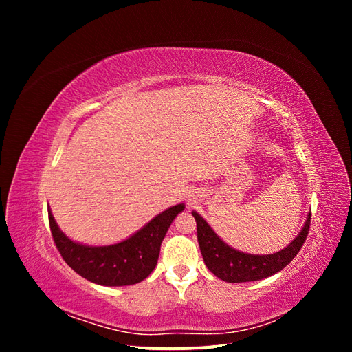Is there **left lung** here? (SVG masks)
I'll use <instances>...</instances> for the list:
<instances>
[{
  "label": "left lung",
  "mask_w": 352,
  "mask_h": 352,
  "mask_svg": "<svg viewBox=\"0 0 352 352\" xmlns=\"http://www.w3.org/2000/svg\"><path fill=\"white\" fill-rule=\"evenodd\" d=\"M192 216L197 221L198 243L206 265L219 279L229 283L261 280L285 269L304 245L311 221V212H308L301 232L287 247L278 252L258 255L229 247L201 214L192 211Z\"/></svg>",
  "instance_id": "8db88e82"
}]
</instances>
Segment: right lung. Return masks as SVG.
Here are the masks:
<instances>
[{"instance_id":"1","label":"right lung","mask_w":352,"mask_h":352,"mask_svg":"<svg viewBox=\"0 0 352 352\" xmlns=\"http://www.w3.org/2000/svg\"><path fill=\"white\" fill-rule=\"evenodd\" d=\"M184 210L185 204L170 207L132 236L104 247H92L67 238L50 208L48 219L56 247L74 272L97 285L127 286L146 279L155 269L166 233L175 217Z\"/></svg>"}]
</instances>
